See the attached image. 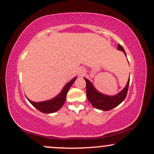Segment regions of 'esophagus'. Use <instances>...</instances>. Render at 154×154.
Instances as JSON below:
<instances>
[{"instance_id":"1","label":"esophagus","mask_w":154,"mask_h":154,"mask_svg":"<svg viewBox=\"0 0 154 154\" xmlns=\"http://www.w3.org/2000/svg\"><path fill=\"white\" fill-rule=\"evenodd\" d=\"M85 73V70L83 68H80L78 71V75H79L80 76H82Z\"/></svg>"}]
</instances>
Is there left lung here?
<instances>
[{
  "mask_svg": "<svg viewBox=\"0 0 154 154\" xmlns=\"http://www.w3.org/2000/svg\"><path fill=\"white\" fill-rule=\"evenodd\" d=\"M117 49L123 51L126 56L125 50L120 44H118ZM84 79L85 80L86 82V94H87L88 100L94 108L97 109H100L102 111L111 110L121 104L125 100L126 95H127L128 86L130 83V78L125 87L121 92L113 96H109L101 93L96 90V88L94 87V85L89 80L85 78H84Z\"/></svg>",
  "mask_w": 154,
  "mask_h": 154,
  "instance_id": "obj_1",
  "label": "left lung"
}]
</instances>
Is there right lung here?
<instances>
[{"mask_svg":"<svg viewBox=\"0 0 154 154\" xmlns=\"http://www.w3.org/2000/svg\"><path fill=\"white\" fill-rule=\"evenodd\" d=\"M77 79V77L73 78L71 81H69V83H67L66 85H64V87L63 88L62 91L60 92V94H58L55 97L51 99V100H47V101H43V102H33L30 100H29L27 98V100H29V102L33 105L35 108H36L38 110L41 111L42 113H51L56 112L60 110L62 108L63 105H64L65 100L66 98V94L68 92L69 88H71V86L73 85V83H74L75 79Z\"/></svg>","mask_w":154,"mask_h":154,"instance_id":"1","label":"right lung"}]
</instances>
